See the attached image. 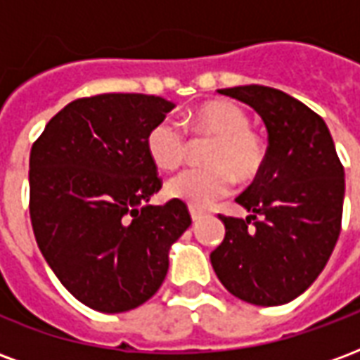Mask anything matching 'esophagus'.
<instances>
[{
  "label": "esophagus",
  "instance_id": "1",
  "mask_svg": "<svg viewBox=\"0 0 360 360\" xmlns=\"http://www.w3.org/2000/svg\"><path fill=\"white\" fill-rule=\"evenodd\" d=\"M204 216H206V214H204V212H198V210H191V218H193V221H200V219L204 218Z\"/></svg>",
  "mask_w": 360,
  "mask_h": 360
}]
</instances>
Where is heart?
Wrapping results in <instances>:
<instances>
[{
    "label": "heart",
    "instance_id": "obj_1",
    "mask_svg": "<svg viewBox=\"0 0 360 360\" xmlns=\"http://www.w3.org/2000/svg\"><path fill=\"white\" fill-rule=\"evenodd\" d=\"M191 125L198 133L214 139L206 164L191 167L167 181V196L188 204L195 210H208L229 195L237 179H252L262 169L266 150L257 134L250 133V117L233 102H210L191 115ZM152 162L160 169H175L187 158L188 141L179 121L162 119L146 139Z\"/></svg>",
    "mask_w": 360,
    "mask_h": 360
}]
</instances>
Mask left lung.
Segmentation results:
<instances>
[{
  "instance_id": "8db88e82",
  "label": "left lung",
  "mask_w": 360,
  "mask_h": 360,
  "mask_svg": "<svg viewBox=\"0 0 360 360\" xmlns=\"http://www.w3.org/2000/svg\"><path fill=\"white\" fill-rule=\"evenodd\" d=\"M257 111L268 131L262 169L235 200L245 219L219 216L226 237L210 255L227 291L258 307L304 293L324 270L341 231L345 173L324 119L281 90H218Z\"/></svg>"
}]
</instances>
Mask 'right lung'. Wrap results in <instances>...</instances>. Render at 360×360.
I'll list each match as a JSON object with an SVG mask.
<instances>
[{"instance_id":"right-lung-1","label":"right lung","mask_w":360,"mask_h":360,"mask_svg":"<svg viewBox=\"0 0 360 360\" xmlns=\"http://www.w3.org/2000/svg\"><path fill=\"white\" fill-rule=\"evenodd\" d=\"M175 108L162 96L98 94L67 103L30 150L38 247L75 299L98 312L141 307L164 283L187 206H150L162 188L146 148Z\"/></svg>"}]
</instances>
